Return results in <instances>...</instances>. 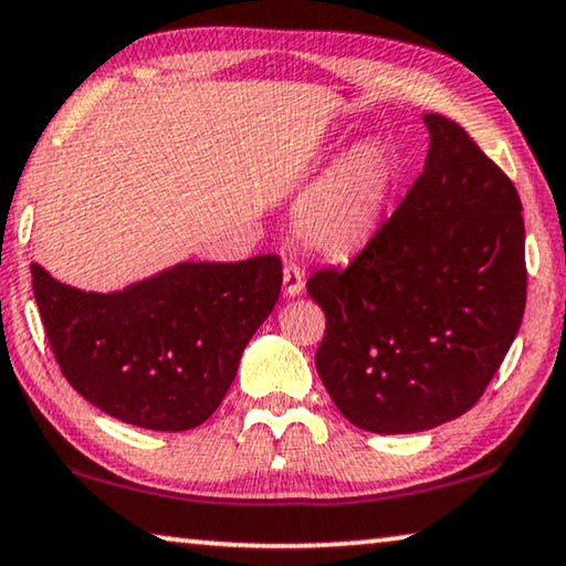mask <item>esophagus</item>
Masks as SVG:
<instances>
[{"label": "esophagus", "mask_w": 566, "mask_h": 566, "mask_svg": "<svg viewBox=\"0 0 566 566\" xmlns=\"http://www.w3.org/2000/svg\"><path fill=\"white\" fill-rule=\"evenodd\" d=\"M303 289H306V277H303V271L295 263H285L283 268V291L289 298L293 295H301Z\"/></svg>", "instance_id": "1"}]
</instances>
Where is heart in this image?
Masks as SVG:
<instances>
[{
  "label": "heart",
  "mask_w": 566,
  "mask_h": 566,
  "mask_svg": "<svg viewBox=\"0 0 566 566\" xmlns=\"http://www.w3.org/2000/svg\"><path fill=\"white\" fill-rule=\"evenodd\" d=\"M395 179V164L381 146L356 144L301 199L295 234L313 253L354 255L385 222Z\"/></svg>",
  "instance_id": "b5f03b06"
}]
</instances>
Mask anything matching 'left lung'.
Returning a JSON list of instances; mask_svg holds the SVG:
<instances>
[{"mask_svg":"<svg viewBox=\"0 0 566 566\" xmlns=\"http://www.w3.org/2000/svg\"><path fill=\"white\" fill-rule=\"evenodd\" d=\"M424 169L349 268L313 273L326 313L316 369L352 424L405 434L481 399L526 306L524 217L506 174L428 113Z\"/></svg>","mask_w":566,"mask_h":566,"instance_id":"8db88e82","label":"left lung"}]
</instances>
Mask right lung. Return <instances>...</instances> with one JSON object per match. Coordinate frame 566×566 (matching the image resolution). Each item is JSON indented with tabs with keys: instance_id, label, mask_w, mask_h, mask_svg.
Masks as SVG:
<instances>
[{
	"instance_id": "add662e5",
	"label": "right lung",
	"mask_w": 566,
	"mask_h": 566,
	"mask_svg": "<svg viewBox=\"0 0 566 566\" xmlns=\"http://www.w3.org/2000/svg\"><path fill=\"white\" fill-rule=\"evenodd\" d=\"M30 271L50 349L75 392L161 432L192 430L220 407L283 283L277 255L187 260L113 293L73 289L38 263Z\"/></svg>"
}]
</instances>
